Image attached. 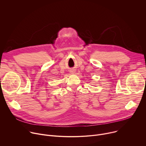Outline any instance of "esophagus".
I'll list each match as a JSON object with an SVG mask.
<instances>
[{
  "instance_id": "1",
  "label": "esophagus",
  "mask_w": 146,
  "mask_h": 146,
  "mask_svg": "<svg viewBox=\"0 0 146 146\" xmlns=\"http://www.w3.org/2000/svg\"><path fill=\"white\" fill-rule=\"evenodd\" d=\"M72 72H73V71H72Z\"/></svg>"
}]
</instances>
